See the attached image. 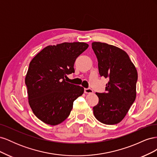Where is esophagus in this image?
I'll use <instances>...</instances> for the list:
<instances>
[{"label": "esophagus", "mask_w": 157, "mask_h": 157, "mask_svg": "<svg viewBox=\"0 0 157 157\" xmlns=\"http://www.w3.org/2000/svg\"><path fill=\"white\" fill-rule=\"evenodd\" d=\"M84 92L86 94H92L94 91L91 88H84Z\"/></svg>", "instance_id": "obj_1"}]
</instances>
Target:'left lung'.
Listing matches in <instances>:
<instances>
[{
	"mask_svg": "<svg viewBox=\"0 0 157 157\" xmlns=\"http://www.w3.org/2000/svg\"><path fill=\"white\" fill-rule=\"evenodd\" d=\"M98 61L101 77L108 78L106 93H96L99 98L93 107L96 119L105 124L122 121L136 98L137 72L126 52L117 46L100 42L92 43Z\"/></svg>",
	"mask_w": 157,
	"mask_h": 157,
	"instance_id": "1",
	"label": "left lung"
}]
</instances>
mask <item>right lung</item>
I'll return each mask as SVG.
<instances>
[{"label": "right lung", "instance_id": "add662e5", "mask_svg": "<svg viewBox=\"0 0 157 157\" xmlns=\"http://www.w3.org/2000/svg\"><path fill=\"white\" fill-rule=\"evenodd\" d=\"M84 42H63L45 47L33 58L25 77L29 105L35 115L52 126L63 122L84 88L66 82L75 73L77 57L88 48Z\"/></svg>", "mask_w": 157, "mask_h": 157}]
</instances>
